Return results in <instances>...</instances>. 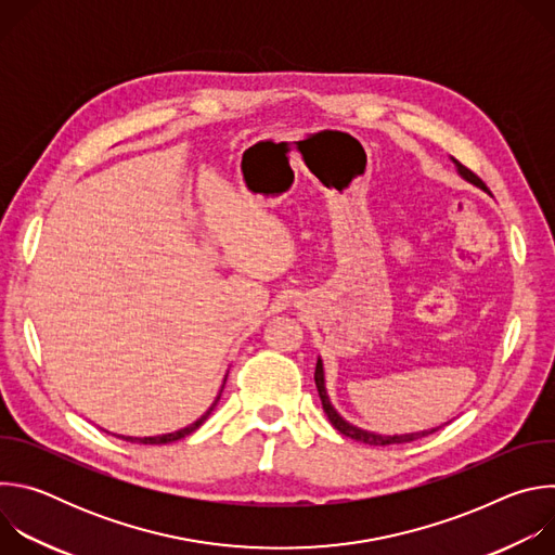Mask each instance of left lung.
I'll list each match as a JSON object with an SVG mask.
<instances>
[{"mask_svg":"<svg viewBox=\"0 0 555 555\" xmlns=\"http://www.w3.org/2000/svg\"><path fill=\"white\" fill-rule=\"evenodd\" d=\"M454 165H456L459 173H461L465 180H469L472 184H477V186H481L483 191H488V186L483 184V180H481L477 173H472V171H469L467 167H463L459 160H454ZM488 193H490V191H488ZM313 379H315V388H319V395H321L323 411L327 413V417H330L332 426H334L336 430H340V433H343L345 437H349V439H356V441H362V443H369V446H390V443H406V441H415V439H422V437H426V435H430V433L439 430V428H435V430H424V433H413V435H392V437H384V435H373V433H366V430H362V428H356V426L347 424V422H345V420L334 411V406L330 404L327 390H325V377H323V362H321V360L315 362Z\"/></svg>","mask_w":555,"mask_h":555,"instance_id":"1","label":"left lung"}]
</instances>
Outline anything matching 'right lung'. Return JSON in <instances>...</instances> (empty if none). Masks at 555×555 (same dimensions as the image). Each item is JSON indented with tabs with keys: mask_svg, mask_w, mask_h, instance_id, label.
Masks as SVG:
<instances>
[{
	"mask_svg": "<svg viewBox=\"0 0 555 555\" xmlns=\"http://www.w3.org/2000/svg\"><path fill=\"white\" fill-rule=\"evenodd\" d=\"M217 402H219V398H217ZM215 402V404H217ZM215 404L210 406V411L215 409ZM210 411H206V415H202L195 424H191V426H186V428H182V430H178V433H169V435H160V437H142V439H138V437H122L125 441H138V443H155V446H160V443H171V441H178V439H182V437H186V435H191L193 430H197L206 420H208V415H210Z\"/></svg>",
	"mask_w": 555,
	"mask_h": 555,
	"instance_id": "right-lung-1",
	"label": "right lung"
}]
</instances>
